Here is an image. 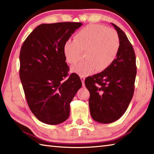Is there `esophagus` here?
Instances as JSON below:
<instances>
[{"mask_svg": "<svg viewBox=\"0 0 154 154\" xmlns=\"http://www.w3.org/2000/svg\"><path fill=\"white\" fill-rule=\"evenodd\" d=\"M80 78H81V81H82L83 86V87H85V77H84V76H81V77H80Z\"/></svg>", "mask_w": 154, "mask_h": 154, "instance_id": "1", "label": "esophagus"}]
</instances>
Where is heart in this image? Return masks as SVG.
Here are the masks:
<instances>
[{"label": "heart", "instance_id": "heart-1", "mask_svg": "<svg viewBox=\"0 0 154 154\" xmlns=\"http://www.w3.org/2000/svg\"><path fill=\"white\" fill-rule=\"evenodd\" d=\"M119 38L113 29L99 25H89L78 31L74 41L66 42L63 47L66 61L74 65L82 59H86L71 67L73 73L79 76H87L96 69L103 71L115 60L119 49Z\"/></svg>", "mask_w": 154, "mask_h": 154}]
</instances>
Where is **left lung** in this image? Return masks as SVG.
<instances>
[{
  "label": "left lung",
  "mask_w": 154,
  "mask_h": 154,
  "mask_svg": "<svg viewBox=\"0 0 154 154\" xmlns=\"http://www.w3.org/2000/svg\"><path fill=\"white\" fill-rule=\"evenodd\" d=\"M111 25L119 38L117 58L105 70L85 81L90 93V113L101 123L116 122L124 114L133 97L137 73L133 47L124 32L115 24Z\"/></svg>",
  "instance_id": "left-lung-1"
}]
</instances>
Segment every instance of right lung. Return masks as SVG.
<instances>
[{
	"label": "right lung",
	"instance_id": "add662e5",
	"mask_svg": "<svg viewBox=\"0 0 154 154\" xmlns=\"http://www.w3.org/2000/svg\"><path fill=\"white\" fill-rule=\"evenodd\" d=\"M81 23L42 24L24 41L20 52V79L30 109L46 124L64 122L70 103L82 83L78 75L68 79L63 47Z\"/></svg>",
	"mask_w": 154,
	"mask_h": 154
}]
</instances>
